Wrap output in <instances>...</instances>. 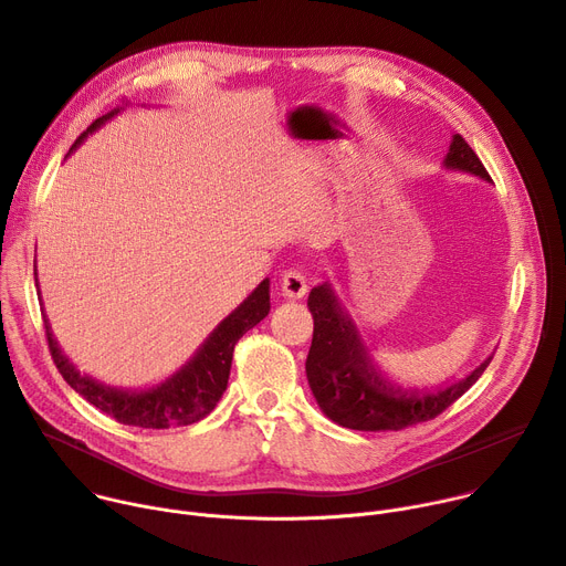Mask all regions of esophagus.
I'll list each match as a JSON object with an SVG mask.
<instances>
[{"instance_id": "1", "label": "esophagus", "mask_w": 566, "mask_h": 566, "mask_svg": "<svg viewBox=\"0 0 566 566\" xmlns=\"http://www.w3.org/2000/svg\"><path fill=\"white\" fill-rule=\"evenodd\" d=\"M281 290H283V296L287 298H301L308 292V279L298 270H287L281 279Z\"/></svg>"}]
</instances>
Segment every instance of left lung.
<instances>
[{
  "instance_id": "8db88e82",
  "label": "left lung",
  "mask_w": 566,
  "mask_h": 566,
  "mask_svg": "<svg viewBox=\"0 0 566 566\" xmlns=\"http://www.w3.org/2000/svg\"><path fill=\"white\" fill-rule=\"evenodd\" d=\"M447 169L492 181L481 158L455 134L444 158ZM308 308L315 331L306 360V376L322 412L354 430H401L444 412L483 376L492 356L462 380L440 389H403L387 380L374 365L360 333L328 283L311 290Z\"/></svg>"
}]
</instances>
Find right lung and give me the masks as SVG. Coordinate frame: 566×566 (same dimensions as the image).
<instances>
[{
  "mask_svg": "<svg viewBox=\"0 0 566 566\" xmlns=\"http://www.w3.org/2000/svg\"><path fill=\"white\" fill-rule=\"evenodd\" d=\"M119 111L122 106L95 119L88 128H85V134L78 136V140L72 145L70 151H74L85 138L95 134L99 126L113 119ZM33 276H38V270H33ZM42 313H45V308H42ZM268 315H270V279L260 283L229 317H224L220 324H217V328L203 339V344L195 352V356L179 371H174L163 382L147 389H119V387L104 385L102 380H95L88 374H81L74 367V363H70V358L61 352V346L52 333L50 319H45V333H48L50 352L56 369L61 371V376L74 392H78L85 401L126 426L171 428V426H190L212 412V408L222 399L227 389L233 349L238 339L249 328L263 322Z\"/></svg>",
  "mask_w": 566,
  "mask_h": 566,
  "instance_id": "obj_1",
  "label": "right lung"
}]
</instances>
